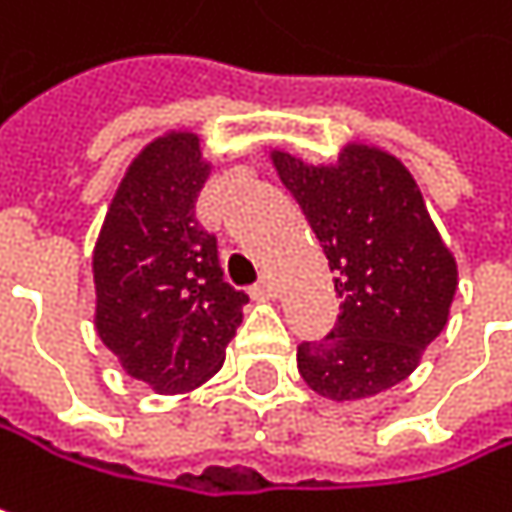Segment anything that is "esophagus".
Returning <instances> with one entry per match:
<instances>
[{
	"mask_svg": "<svg viewBox=\"0 0 512 512\" xmlns=\"http://www.w3.org/2000/svg\"><path fill=\"white\" fill-rule=\"evenodd\" d=\"M252 296H255L257 302H269V299H275V296H278V290H275V284H272L269 278H263L257 287H252Z\"/></svg>",
	"mask_w": 512,
	"mask_h": 512,
	"instance_id": "1",
	"label": "esophagus"
}]
</instances>
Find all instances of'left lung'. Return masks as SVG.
Returning a JSON list of instances; mask_svg holds the SVG:
<instances>
[{"label":"left lung","mask_w":512,"mask_h":512,"mask_svg":"<svg viewBox=\"0 0 512 512\" xmlns=\"http://www.w3.org/2000/svg\"><path fill=\"white\" fill-rule=\"evenodd\" d=\"M269 159L317 234L341 296L332 335L296 350L299 373L326 400H370L412 376L448 326L457 257L391 151L347 142L332 162L281 148Z\"/></svg>","instance_id":"1"}]
</instances>
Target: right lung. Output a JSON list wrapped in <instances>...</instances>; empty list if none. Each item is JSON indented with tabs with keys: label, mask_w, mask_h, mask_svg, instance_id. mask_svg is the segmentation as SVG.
<instances>
[{
	"label": "right lung",
	"mask_w": 512,
	"mask_h": 512,
	"mask_svg": "<svg viewBox=\"0 0 512 512\" xmlns=\"http://www.w3.org/2000/svg\"><path fill=\"white\" fill-rule=\"evenodd\" d=\"M210 171L198 133L165 130L127 165L94 243V329L156 394L213 379L249 302L222 281L216 240L195 222Z\"/></svg>",
	"instance_id": "obj_1"
}]
</instances>
